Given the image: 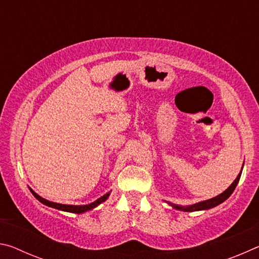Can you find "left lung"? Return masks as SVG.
Listing matches in <instances>:
<instances>
[{
  "label": "left lung",
  "mask_w": 259,
  "mask_h": 259,
  "mask_svg": "<svg viewBox=\"0 0 259 259\" xmlns=\"http://www.w3.org/2000/svg\"><path fill=\"white\" fill-rule=\"evenodd\" d=\"M243 168V166H242ZM241 172H242V170H241ZM241 172L238 175V177L235 178V181L232 183V185L227 188L225 192H223L222 194H219L217 196H214V198L207 200V201H202V202H199V203H195V204H192L190 207H182V205H176V204H171V207H174L175 209H178V210H182V211H198V210H205V209H210V208H213L216 207V205L221 204L222 202H224L226 199L230 198V195L233 193V191L235 190L236 185H238V183L240 181V177H241Z\"/></svg>",
  "instance_id": "left-lung-1"
}]
</instances>
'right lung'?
<instances>
[{
  "mask_svg": "<svg viewBox=\"0 0 259 259\" xmlns=\"http://www.w3.org/2000/svg\"><path fill=\"white\" fill-rule=\"evenodd\" d=\"M30 190V188H29ZM32 192V194L40 202H42L43 204L48 205V207H51V208H55V209H58V210H63V211H67V212H73V213H82V212H85L88 210H91L97 207L98 204H100L104 201H106V199L109 196V193L107 194H105L102 198H99L98 200H96L95 202L90 203V204H85V205H71V204H61V203H56V202H51V201H48L46 199L41 198L40 195H37L36 193H35L33 190H30Z\"/></svg>",
  "mask_w": 259,
  "mask_h": 259,
  "instance_id": "right-lung-1",
  "label": "right lung"
}]
</instances>
